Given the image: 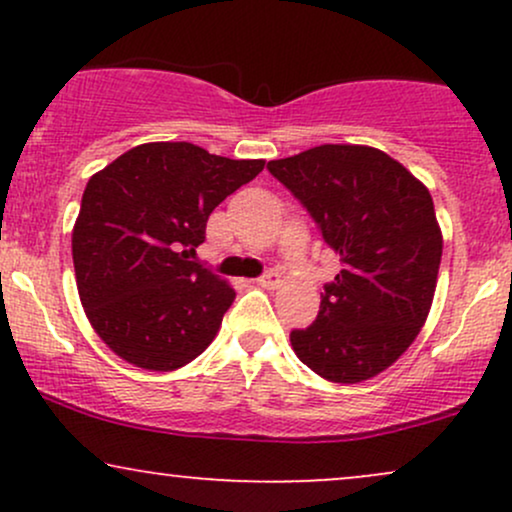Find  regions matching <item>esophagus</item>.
Instances as JSON below:
<instances>
[{"mask_svg": "<svg viewBox=\"0 0 512 512\" xmlns=\"http://www.w3.org/2000/svg\"><path fill=\"white\" fill-rule=\"evenodd\" d=\"M257 284H260L262 289H279V286H281V274H279V269H269L267 274L257 279Z\"/></svg>", "mask_w": 512, "mask_h": 512, "instance_id": "34e87169", "label": "esophagus"}]
</instances>
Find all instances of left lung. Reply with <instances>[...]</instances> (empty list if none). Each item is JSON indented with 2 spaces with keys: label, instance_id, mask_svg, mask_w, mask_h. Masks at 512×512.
<instances>
[{
  "label": "left lung",
  "instance_id": "8db88e82",
  "mask_svg": "<svg viewBox=\"0 0 512 512\" xmlns=\"http://www.w3.org/2000/svg\"><path fill=\"white\" fill-rule=\"evenodd\" d=\"M267 168L301 199L342 264L313 325L291 332L293 351L330 383L375 378L431 313L443 255L431 192L363 144H322Z\"/></svg>",
  "mask_w": 512,
  "mask_h": 512
}]
</instances>
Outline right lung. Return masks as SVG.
Segmentation results:
<instances>
[{
	"instance_id": "add662e5",
	"label": "right lung",
	"mask_w": 512,
	"mask_h": 512,
	"mask_svg": "<svg viewBox=\"0 0 512 512\" xmlns=\"http://www.w3.org/2000/svg\"><path fill=\"white\" fill-rule=\"evenodd\" d=\"M187 142H149L86 182L72 231L84 313L113 354L178 370L214 342L236 291L195 262L209 214L262 173Z\"/></svg>"
}]
</instances>
